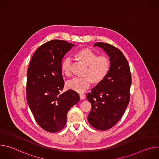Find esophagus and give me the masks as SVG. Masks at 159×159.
<instances>
[{
	"label": "esophagus",
	"mask_w": 159,
	"mask_h": 159,
	"mask_svg": "<svg viewBox=\"0 0 159 159\" xmlns=\"http://www.w3.org/2000/svg\"><path fill=\"white\" fill-rule=\"evenodd\" d=\"M85 94H80V99H85Z\"/></svg>",
	"instance_id": "34e87169"
}]
</instances>
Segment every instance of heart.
Segmentation results:
<instances>
[{
  "label": "heart",
  "instance_id": "1",
  "mask_svg": "<svg viewBox=\"0 0 159 159\" xmlns=\"http://www.w3.org/2000/svg\"><path fill=\"white\" fill-rule=\"evenodd\" d=\"M77 57L82 60L88 68L85 77H76L66 82V87L79 93H84L90 87L94 80L101 82L104 80L108 74L111 63L109 59L104 55L98 56V54L89 48H84L79 50ZM72 59L70 57L63 58L61 63V69L63 74L69 76L71 74Z\"/></svg>",
  "mask_w": 159,
  "mask_h": 159
}]
</instances>
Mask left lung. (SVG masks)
<instances>
[{"mask_svg":"<svg viewBox=\"0 0 159 159\" xmlns=\"http://www.w3.org/2000/svg\"><path fill=\"white\" fill-rule=\"evenodd\" d=\"M94 47H99L107 53L111 66L106 78L87 95V99L92 104L88 121L97 129L107 130L120 121L128 105L131 84L130 69L118 48L102 42L95 43Z\"/></svg>","mask_w":159,"mask_h":159,"instance_id":"left-lung-1","label":"left lung"}]
</instances>
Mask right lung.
<instances>
[{"instance_id":"obj_1","label":"right lung","mask_w":159,"mask_h":159,"mask_svg":"<svg viewBox=\"0 0 159 159\" xmlns=\"http://www.w3.org/2000/svg\"><path fill=\"white\" fill-rule=\"evenodd\" d=\"M74 46L66 41H49L36 50L28 66L27 102L36 123L48 132L64 128L68 111L80 100L79 94L72 89L60 94L65 84L62 58Z\"/></svg>"}]
</instances>
